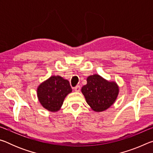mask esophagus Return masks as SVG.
Masks as SVG:
<instances>
[{
	"label": "esophagus",
	"mask_w": 153,
	"mask_h": 153,
	"mask_svg": "<svg viewBox=\"0 0 153 153\" xmlns=\"http://www.w3.org/2000/svg\"><path fill=\"white\" fill-rule=\"evenodd\" d=\"M74 90H75V91H76V92H79L80 86H76V87L74 88Z\"/></svg>",
	"instance_id": "34e87169"
}]
</instances>
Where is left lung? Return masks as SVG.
<instances>
[{"label":"left lung","mask_w":153,"mask_h":153,"mask_svg":"<svg viewBox=\"0 0 153 153\" xmlns=\"http://www.w3.org/2000/svg\"><path fill=\"white\" fill-rule=\"evenodd\" d=\"M88 104L96 112H102L109 108L117 99L119 87L115 82H109L99 75L87 78V84L82 88Z\"/></svg>","instance_id":"left-lung-1"}]
</instances>
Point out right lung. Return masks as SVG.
Wrapping results in <instances>:
<instances>
[{
  "mask_svg": "<svg viewBox=\"0 0 153 153\" xmlns=\"http://www.w3.org/2000/svg\"><path fill=\"white\" fill-rule=\"evenodd\" d=\"M71 91L68 80L59 76H53L40 84L37 95L44 108L51 112H56L60 109L65 98Z\"/></svg>",
  "mask_w": 153,
  "mask_h": 153,
  "instance_id": "obj_1",
  "label": "right lung"
}]
</instances>
